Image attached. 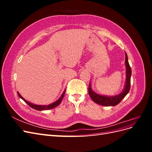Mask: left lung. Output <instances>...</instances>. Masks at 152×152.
<instances>
[{
    "mask_svg": "<svg viewBox=\"0 0 152 152\" xmlns=\"http://www.w3.org/2000/svg\"><path fill=\"white\" fill-rule=\"evenodd\" d=\"M126 66V76L124 80V85L120 93L115 95H104L98 94L94 89L92 84L89 83V94L92 100L98 104L110 107V106H116L120 103L122 99L127 94L130 90L131 86V68L128 61L127 55L126 53L125 59Z\"/></svg>",
    "mask_w": 152,
    "mask_h": 152,
    "instance_id": "1",
    "label": "left lung"
}]
</instances>
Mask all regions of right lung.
Instances as JSON below:
<instances>
[{
    "mask_svg": "<svg viewBox=\"0 0 152 152\" xmlns=\"http://www.w3.org/2000/svg\"><path fill=\"white\" fill-rule=\"evenodd\" d=\"M65 91L66 89L64 91V92L63 93V94H61V96H60V98H59L58 100H56V102H54L52 103H50V104H39V103H35L34 102H31L28 100H26V99H25L23 96L19 93V92H18V94L19 96V97L22 99L24 101V102L28 104L30 107L32 108H34L36 110H39V111H42V110H50V109H52L54 108L55 107H56L57 106H58L59 104L61 103V101L64 97V95H65Z\"/></svg>",
    "mask_w": 152,
    "mask_h": 152,
    "instance_id": "right-lung-1",
    "label": "right lung"
}]
</instances>
